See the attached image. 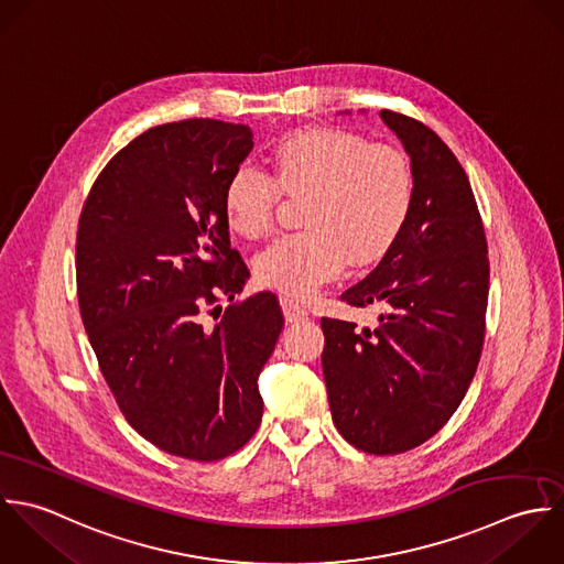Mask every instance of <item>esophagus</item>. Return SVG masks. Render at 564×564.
Segmentation results:
<instances>
[{
    "mask_svg": "<svg viewBox=\"0 0 564 564\" xmlns=\"http://www.w3.org/2000/svg\"><path fill=\"white\" fill-rule=\"evenodd\" d=\"M281 307H283V316H285L288 323H301V321H305L310 316L307 310L299 301H294L290 296H281Z\"/></svg>",
    "mask_w": 564,
    "mask_h": 564,
    "instance_id": "1",
    "label": "esophagus"
}]
</instances>
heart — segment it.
I'll use <instances>...</instances> for the list:
<instances>
[{
  "mask_svg": "<svg viewBox=\"0 0 564 564\" xmlns=\"http://www.w3.org/2000/svg\"><path fill=\"white\" fill-rule=\"evenodd\" d=\"M281 192L305 196V230L274 239L254 261L257 279L292 296H307L352 265L381 259L401 237L414 207L408 156L364 134L314 126L283 134L272 174L241 163L225 185L228 226L259 239L274 226Z\"/></svg>",
  "mask_w": 564,
  "mask_h": 564,
  "instance_id": "b5f03b06",
  "label": "heart"
}]
</instances>
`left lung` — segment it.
<instances>
[{
  "mask_svg": "<svg viewBox=\"0 0 564 564\" xmlns=\"http://www.w3.org/2000/svg\"><path fill=\"white\" fill-rule=\"evenodd\" d=\"M414 172L410 223L379 265L341 294L379 305L375 329L323 318V372L334 425L375 455L414 449L438 434L479 364L488 305V243L468 176L423 121L381 111Z\"/></svg>",
  "mask_w": 564,
  "mask_h": 564,
  "instance_id": "obj_1",
  "label": "left lung"
}]
</instances>
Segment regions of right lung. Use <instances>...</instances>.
<instances>
[{
    "label": "right lung",
    "instance_id": "add662e5",
    "mask_svg": "<svg viewBox=\"0 0 564 564\" xmlns=\"http://www.w3.org/2000/svg\"><path fill=\"white\" fill-rule=\"evenodd\" d=\"M250 150L241 123L154 126L100 172L76 235L83 325L121 414L196 462L257 432V377L283 329L272 292L237 299L250 270L230 248L225 185Z\"/></svg>",
    "mask_w": 564,
    "mask_h": 564
}]
</instances>
